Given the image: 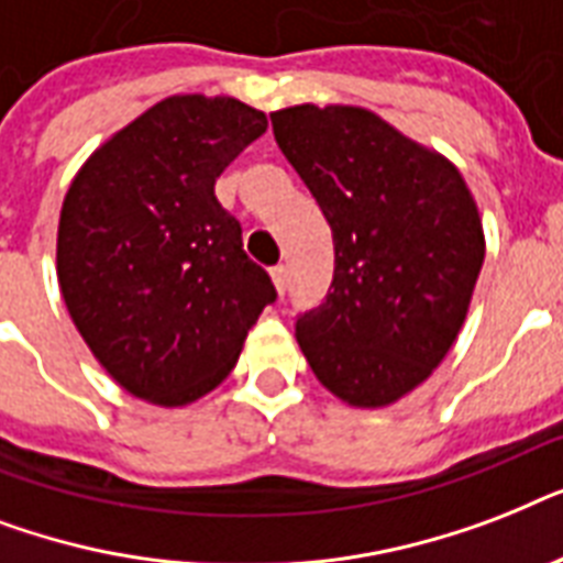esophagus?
<instances>
[{"instance_id":"esophagus-1","label":"esophagus","mask_w":563,"mask_h":563,"mask_svg":"<svg viewBox=\"0 0 563 563\" xmlns=\"http://www.w3.org/2000/svg\"><path fill=\"white\" fill-rule=\"evenodd\" d=\"M272 280H274V289H277V295H286V286H289V268H286V265H277V268H272Z\"/></svg>"}]
</instances>
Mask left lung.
<instances>
[{
	"instance_id": "obj_1",
	"label": "left lung",
	"mask_w": 563,
	"mask_h": 563,
	"mask_svg": "<svg viewBox=\"0 0 563 563\" xmlns=\"http://www.w3.org/2000/svg\"><path fill=\"white\" fill-rule=\"evenodd\" d=\"M274 140L333 230L327 298L295 335L339 400L376 409L418 388L453 347L485 260L462 172L365 108L272 113Z\"/></svg>"
}]
</instances>
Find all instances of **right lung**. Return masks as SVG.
<instances>
[{"instance_id":"right-lung-1","label":"right lung","mask_w":563,"mask_h":563,"mask_svg":"<svg viewBox=\"0 0 563 563\" xmlns=\"http://www.w3.org/2000/svg\"><path fill=\"white\" fill-rule=\"evenodd\" d=\"M265 128L245 101L169 96L69 184L57 283L92 356L134 397L187 406L212 391L277 300L216 198V178Z\"/></svg>"}]
</instances>
